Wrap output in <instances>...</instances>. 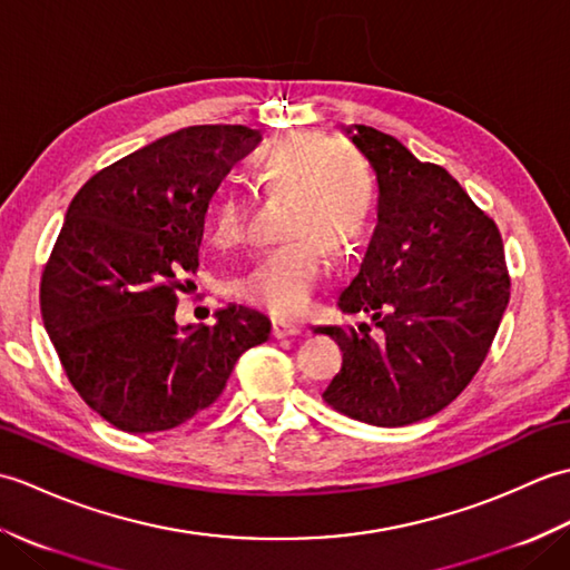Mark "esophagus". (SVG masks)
<instances>
[{
	"instance_id": "esophagus-1",
	"label": "esophagus",
	"mask_w": 570,
	"mask_h": 570,
	"mask_svg": "<svg viewBox=\"0 0 570 570\" xmlns=\"http://www.w3.org/2000/svg\"><path fill=\"white\" fill-rule=\"evenodd\" d=\"M272 333H274V337H278V341H282V337H294V335H301V333H304V328H301V325H296V323L274 321V325H272Z\"/></svg>"
}]
</instances>
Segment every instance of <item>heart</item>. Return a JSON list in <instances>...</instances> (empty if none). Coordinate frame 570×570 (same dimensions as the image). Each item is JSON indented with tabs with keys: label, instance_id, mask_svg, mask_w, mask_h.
<instances>
[{
	"label": "heart",
	"instance_id": "b5f03b06",
	"mask_svg": "<svg viewBox=\"0 0 570 570\" xmlns=\"http://www.w3.org/2000/svg\"><path fill=\"white\" fill-rule=\"evenodd\" d=\"M323 148L316 135H286L259 161V188L266 196L288 198L282 235L292 242L266 252L239 278L237 292L278 318L306 311L328 269L323 245L337 254L355 249L372 223L370 166L347 149ZM245 203L223 196L213 210L210 239L220 247L235 245L245 235Z\"/></svg>",
	"mask_w": 570,
	"mask_h": 570
}]
</instances>
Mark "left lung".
Listing matches in <instances>:
<instances>
[{
	"label": "left lung",
	"mask_w": 570,
	"mask_h": 570,
	"mask_svg": "<svg viewBox=\"0 0 570 570\" xmlns=\"http://www.w3.org/2000/svg\"><path fill=\"white\" fill-rule=\"evenodd\" d=\"M345 135L380 184L377 227L357 276L337 298L380 328L325 325L343 367L323 399L372 426H406L439 414L485 362L510 304L504 245L492 217L443 166L365 125Z\"/></svg>",
	"instance_id": "8db88e82"
}]
</instances>
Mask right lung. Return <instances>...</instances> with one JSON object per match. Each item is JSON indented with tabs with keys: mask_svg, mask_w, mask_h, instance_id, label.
Segmentation results:
<instances>
[{
	"mask_svg": "<svg viewBox=\"0 0 570 570\" xmlns=\"http://www.w3.org/2000/svg\"><path fill=\"white\" fill-rule=\"evenodd\" d=\"M262 137L198 125L95 174L70 200L41 276V316L70 384L127 433L176 429L223 394L245 350L269 341L257 311L227 306L178 328L208 200Z\"/></svg>",
	"mask_w": 570,
	"mask_h": 570,
	"instance_id": "1",
	"label": "right lung"
}]
</instances>
